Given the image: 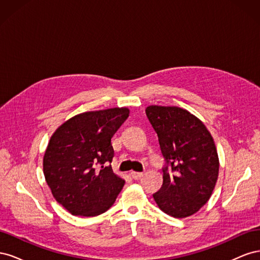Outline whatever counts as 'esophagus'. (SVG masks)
Masks as SVG:
<instances>
[{"label": "esophagus", "mask_w": 260, "mask_h": 260, "mask_svg": "<svg viewBox=\"0 0 260 260\" xmlns=\"http://www.w3.org/2000/svg\"><path fill=\"white\" fill-rule=\"evenodd\" d=\"M130 175H131V177H132L133 179H135V180H138V179H140L141 177H142L144 174H143V172H136V171H132Z\"/></svg>", "instance_id": "obj_1"}]
</instances>
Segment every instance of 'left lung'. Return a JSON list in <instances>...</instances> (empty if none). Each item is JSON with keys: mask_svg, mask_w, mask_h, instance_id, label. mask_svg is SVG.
<instances>
[{"mask_svg": "<svg viewBox=\"0 0 260 260\" xmlns=\"http://www.w3.org/2000/svg\"><path fill=\"white\" fill-rule=\"evenodd\" d=\"M145 113L165 160L162 185L153 198L167 215L191 216L207 203L217 182L214 140L204 123L185 109L153 105Z\"/></svg>", "mask_w": 260, "mask_h": 260, "instance_id": "left-lung-1", "label": "left lung"}]
</instances>
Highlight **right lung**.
<instances>
[{"instance_id": "right-lung-1", "label": "right lung", "mask_w": 260, "mask_h": 260, "mask_svg": "<svg viewBox=\"0 0 260 260\" xmlns=\"http://www.w3.org/2000/svg\"><path fill=\"white\" fill-rule=\"evenodd\" d=\"M128 108L88 112L55 131L43 158L52 194L74 216L94 217L112 207L124 180L112 169V138L129 117Z\"/></svg>"}]
</instances>
